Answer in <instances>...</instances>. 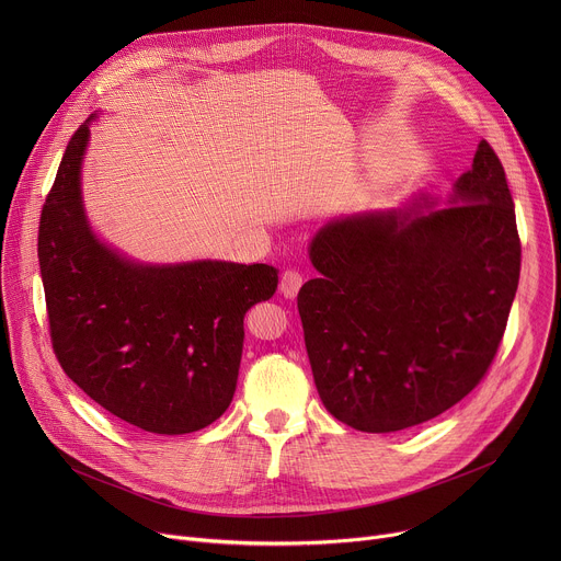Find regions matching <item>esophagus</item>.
I'll use <instances>...</instances> for the list:
<instances>
[{
  "instance_id": "obj_1",
  "label": "esophagus",
  "mask_w": 561,
  "mask_h": 561,
  "mask_svg": "<svg viewBox=\"0 0 561 561\" xmlns=\"http://www.w3.org/2000/svg\"><path fill=\"white\" fill-rule=\"evenodd\" d=\"M301 284H304V275H301L299 271H295V268H286V271L282 273L279 288H282V293H284V297H295V295L299 293Z\"/></svg>"
}]
</instances>
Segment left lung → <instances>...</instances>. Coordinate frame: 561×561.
<instances>
[{"label": "left lung", "mask_w": 561, "mask_h": 561, "mask_svg": "<svg viewBox=\"0 0 561 561\" xmlns=\"http://www.w3.org/2000/svg\"><path fill=\"white\" fill-rule=\"evenodd\" d=\"M453 206L333 221L310 244L322 273L297 308L324 407L346 426L424 424L479 383L502 344L522 242L506 173L479 144Z\"/></svg>", "instance_id": "left-lung-1"}]
</instances>
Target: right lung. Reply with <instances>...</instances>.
I'll use <instances>...</instances> for the list:
<instances>
[{
  "instance_id": "obj_1",
  "label": "right lung",
  "mask_w": 561,
  "mask_h": 561,
  "mask_svg": "<svg viewBox=\"0 0 561 561\" xmlns=\"http://www.w3.org/2000/svg\"><path fill=\"white\" fill-rule=\"evenodd\" d=\"M89 122L61 157L39 217L50 342L64 373L115 417L157 435L213 424L232 402L244 314L273 297L268 264L139 266L91 232L79 167Z\"/></svg>"
}]
</instances>
